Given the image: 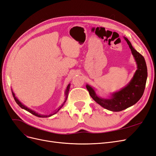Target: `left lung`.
Returning a JSON list of instances; mask_svg holds the SVG:
<instances>
[{
	"label": "left lung",
	"instance_id": "obj_1",
	"mask_svg": "<svg viewBox=\"0 0 156 156\" xmlns=\"http://www.w3.org/2000/svg\"><path fill=\"white\" fill-rule=\"evenodd\" d=\"M124 39L129 45L137 64V69L131 82L119 92L113 94L111 99H102L98 97L91 87L86 86L89 94L94 101L106 109L114 112L123 111L135 104L140 100L143 95L148 75L147 67L143 55L132 47L130 41L126 37H124Z\"/></svg>",
	"mask_w": 156,
	"mask_h": 156
}]
</instances>
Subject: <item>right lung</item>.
Segmentation results:
<instances>
[{"mask_svg": "<svg viewBox=\"0 0 156 156\" xmlns=\"http://www.w3.org/2000/svg\"><path fill=\"white\" fill-rule=\"evenodd\" d=\"M69 86H70V84H69L68 85V87H67V88H66V100L64 101V103H62V105H61L60 107V108H58V110L60 109V108H62V107L64 105V103H65V102L66 101V100H67V98H68V92H69ZM12 95H13V98H14V100H15V101H16V102L17 103V105H19V106H20V107H21L22 108H23V109H25V110H26V111H29V112H30L31 114H32V115H35V116H37V117H42V118H44V117H48V116H52L53 115H49V116H48V115H39V114H37V113H36V112H34V111H32L31 109H30V108H27V107H25V105H23L22 103L19 101L16 98V97L15 96V94H14V93L12 91ZM57 111H56V112H57ZM55 112V113H56Z\"/></svg>", "mask_w": 156, "mask_h": 156, "instance_id": "1", "label": "right lung"}]
</instances>
